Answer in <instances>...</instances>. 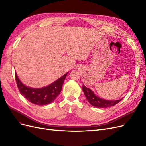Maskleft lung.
<instances>
[{"mask_svg":"<svg viewBox=\"0 0 146 146\" xmlns=\"http://www.w3.org/2000/svg\"><path fill=\"white\" fill-rule=\"evenodd\" d=\"M83 91L85 94L88 102L95 107L97 108H107L112 107L118 104L122 99L117 100H107L102 99L96 96L91 90L88 88L85 85H83Z\"/></svg>","mask_w":146,"mask_h":146,"instance_id":"obj_1","label":"left lung"}]
</instances>
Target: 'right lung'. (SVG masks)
<instances>
[{"instance_id":"right-lung-1","label":"right lung","mask_w":146,"mask_h":146,"mask_svg":"<svg viewBox=\"0 0 146 146\" xmlns=\"http://www.w3.org/2000/svg\"><path fill=\"white\" fill-rule=\"evenodd\" d=\"M67 72L50 85L42 88H32L23 84L15 72V78L21 94L31 103L38 105H45L52 103L59 95L62 89Z\"/></svg>"}]
</instances>
